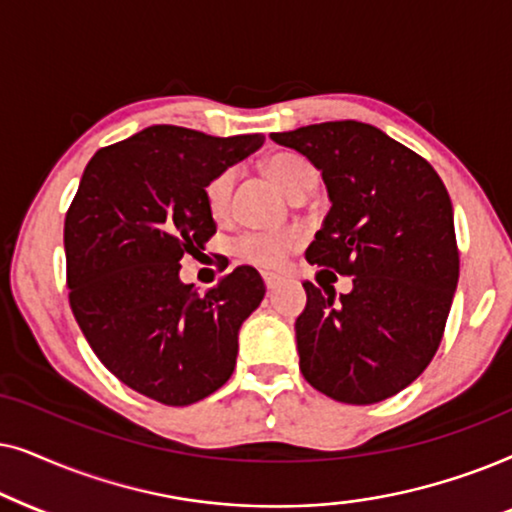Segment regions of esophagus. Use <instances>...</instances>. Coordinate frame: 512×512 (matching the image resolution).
Segmentation results:
<instances>
[{
  "label": "esophagus",
  "mask_w": 512,
  "mask_h": 512,
  "mask_svg": "<svg viewBox=\"0 0 512 512\" xmlns=\"http://www.w3.org/2000/svg\"><path fill=\"white\" fill-rule=\"evenodd\" d=\"M262 278H264V285H267V290H274L278 288V283H281V276L274 274V271H264Z\"/></svg>",
  "instance_id": "esophagus-1"
}]
</instances>
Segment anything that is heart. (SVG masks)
<instances>
[{
	"label": "heart",
	"mask_w": 512,
	"mask_h": 512,
	"mask_svg": "<svg viewBox=\"0 0 512 512\" xmlns=\"http://www.w3.org/2000/svg\"><path fill=\"white\" fill-rule=\"evenodd\" d=\"M267 173L278 187L283 189L290 199L306 196L316 185V170L304 156L292 152H278L267 159ZM236 185V170L224 168L208 180L203 189L206 208L215 222H227L231 215V194ZM304 229L283 227V229H260L245 231L236 238L234 252L241 262H248L252 267L276 269L288 260L299 245L304 243Z\"/></svg>",
	"instance_id": "b5f03b06"
}]
</instances>
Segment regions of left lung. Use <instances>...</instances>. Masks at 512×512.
I'll return each instance as SVG.
<instances>
[{"mask_svg": "<svg viewBox=\"0 0 512 512\" xmlns=\"http://www.w3.org/2000/svg\"><path fill=\"white\" fill-rule=\"evenodd\" d=\"M320 173L332 208L306 262L353 276L349 295L306 281L299 370L327 398L372 405L431 363L459 281L452 201L424 156L360 121L271 133Z\"/></svg>", "mask_w": 512, "mask_h": 512, "instance_id": "left-lung-1", "label": "left lung"}]
</instances>
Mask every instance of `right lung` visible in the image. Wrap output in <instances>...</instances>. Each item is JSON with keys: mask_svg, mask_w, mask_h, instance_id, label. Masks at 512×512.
<instances>
[{"mask_svg": "<svg viewBox=\"0 0 512 512\" xmlns=\"http://www.w3.org/2000/svg\"><path fill=\"white\" fill-rule=\"evenodd\" d=\"M264 135L215 138L149 126L93 154L65 215L67 288L95 356L161 405L185 407L227 384L238 327L264 297L252 267L196 295L180 260L215 236L208 180L260 149Z\"/></svg>", "mask_w": 512, "mask_h": 512, "instance_id": "add662e5", "label": "right lung"}]
</instances>
